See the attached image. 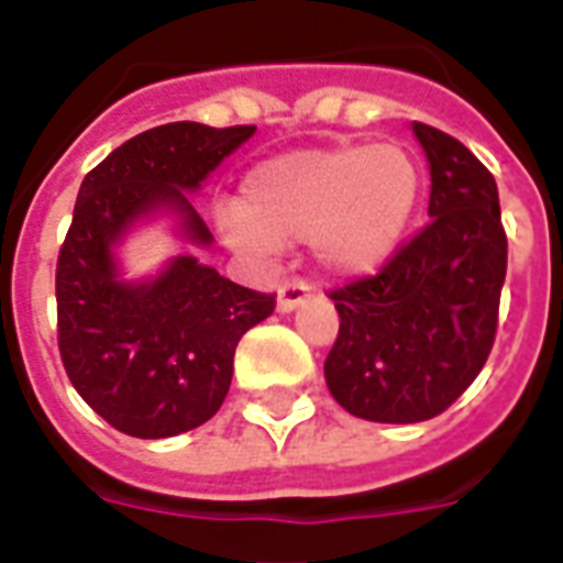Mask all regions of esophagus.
<instances>
[{
  "label": "esophagus",
  "instance_id": "obj_1",
  "mask_svg": "<svg viewBox=\"0 0 563 563\" xmlns=\"http://www.w3.org/2000/svg\"><path fill=\"white\" fill-rule=\"evenodd\" d=\"M308 290H311V287H308L306 282H285V285L278 287V297H276L278 314H290V311H297V308L308 299Z\"/></svg>",
  "mask_w": 563,
  "mask_h": 563
}]
</instances>
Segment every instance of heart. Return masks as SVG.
Here are the masks:
<instances>
[{
    "instance_id": "b5f03b06",
    "label": "heart",
    "mask_w": 563,
    "mask_h": 563,
    "mask_svg": "<svg viewBox=\"0 0 563 563\" xmlns=\"http://www.w3.org/2000/svg\"><path fill=\"white\" fill-rule=\"evenodd\" d=\"M418 201L421 168L407 147H306L249 168L217 231L225 246L257 257L308 240L327 276L362 278L397 255Z\"/></svg>"
}]
</instances>
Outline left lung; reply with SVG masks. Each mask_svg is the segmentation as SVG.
I'll return each mask as SVG.
<instances>
[{"label": "left lung", "instance_id": "left-lung-1", "mask_svg": "<svg viewBox=\"0 0 563 563\" xmlns=\"http://www.w3.org/2000/svg\"><path fill=\"white\" fill-rule=\"evenodd\" d=\"M430 166V225L379 276L329 294L341 317L327 386L356 418L416 424L445 412L496 341L507 273L498 186L466 145L412 124Z\"/></svg>", "mask_w": 563, "mask_h": 563}]
</instances>
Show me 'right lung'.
I'll list each match as a JSON object with an SVG mask.
<instances>
[{
    "label": "right lung",
    "instance_id": "right-lung-1",
    "mask_svg": "<svg viewBox=\"0 0 563 563\" xmlns=\"http://www.w3.org/2000/svg\"><path fill=\"white\" fill-rule=\"evenodd\" d=\"M255 126L177 121L139 133L79 186L56 266L58 350L74 388L109 424L136 439H168L217 416L240 338L273 314L276 297L175 255L130 278L118 249L166 219L172 234L210 249L196 196Z\"/></svg>",
    "mask_w": 563,
    "mask_h": 563
}]
</instances>
